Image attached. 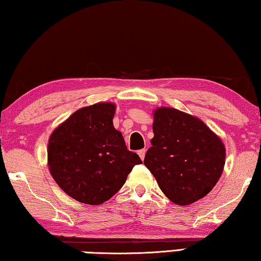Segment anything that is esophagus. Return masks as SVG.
<instances>
[{"label":"esophagus","instance_id":"1","mask_svg":"<svg viewBox=\"0 0 261 261\" xmlns=\"http://www.w3.org/2000/svg\"><path fill=\"white\" fill-rule=\"evenodd\" d=\"M145 154H146V149H145V148H143V149H140V151H138V155L140 156L141 160H144Z\"/></svg>","mask_w":261,"mask_h":261}]
</instances>
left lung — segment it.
Returning <instances> with one entry per match:
<instances>
[{"mask_svg": "<svg viewBox=\"0 0 261 261\" xmlns=\"http://www.w3.org/2000/svg\"><path fill=\"white\" fill-rule=\"evenodd\" d=\"M152 147L144 163L175 204L201 199L218 183L226 148L199 118L175 108L154 110Z\"/></svg>", "mask_w": 261, "mask_h": 261, "instance_id": "obj_1", "label": "left lung"}]
</instances>
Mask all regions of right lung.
I'll return each instance as SVG.
<instances>
[{
    "label": "right lung",
    "mask_w": 261,
    "mask_h": 261,
    "mask_svg": "<svg viewBox=\"0 0 261 261\" xmlns=\"http://www.w3.org/2000/svg\"><path fill=\"white\" fill-rule=\"evenodd\" d=\"M114 103H95L74 112L48 141V167L63 191L83 204L112 198L132 168L141 163L114 127Z\"/></svg>",
    "instance_id": "obj_1"
}]
</instances>
